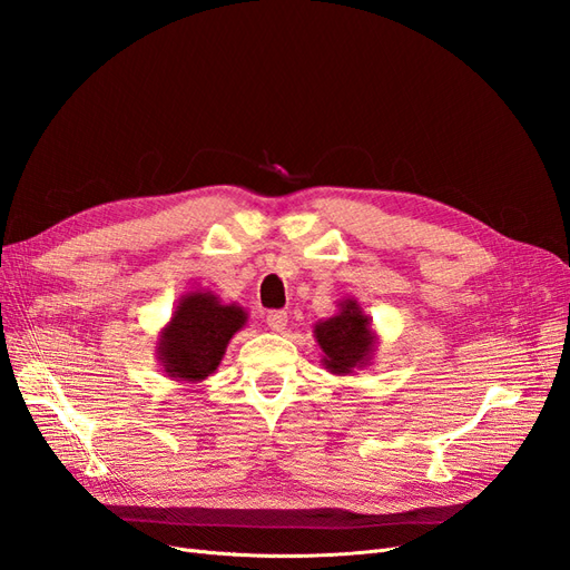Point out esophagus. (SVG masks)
I'll use <instances>...</instances> for the list:
<instances>
[{
    "label": "esophagus",
    "mask_w": 570,
    "mask_h": 570,
    "mask_svg": "<svg viewBox=\"0 0 570 570\" xmlns=\"http://www.w3.org/2000/svg\"><path fill=\"white\" fill-rule=\"evenodd\" d=\"M266 325L271 327L273 333H283L287 325V314L285 312H268L266 314Z\"/></svg>",
    "instance_id": "34e87169"
}]
</instances>
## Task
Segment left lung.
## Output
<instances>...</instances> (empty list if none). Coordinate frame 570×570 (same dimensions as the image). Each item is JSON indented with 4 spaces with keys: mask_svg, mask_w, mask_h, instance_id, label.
<instances>
[{
    "mask_svg": "<svg viewBox=\"0 0 570 570\" xmlns=\"http://www.w3.org/2000/svg\"><path fill=\"white\" fill-rule=\"evenodd\" d=\"M314 337L323 352L321 364L333 375H352L371 366L377 350L373 321L354 297L337 302V314L318 321Z\"/></svg>",
    "mask_w": 570,
    "mask_h": 570,
    "instance_id": "obj_1",
    "label": "left lung"
}]
</instances>
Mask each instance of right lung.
Returning <instances> with one entry per match:
<instances>
[{"label":"right lung","instance_id":"1","mask_svg":"<svg viewBox=\"0 0 570 570\" xmlns=\"http://www.w3.org/2000/svg\"><path fill=\"white\" fill-rule=\"evenodd\" d=\"M239 304H223L209 289L185 292L176 312L161 327L157 361L176 383H202L220 366L228 342L247 325Z\"/></svg>","mask_w":570,"mask_h":570}]
</instances>
